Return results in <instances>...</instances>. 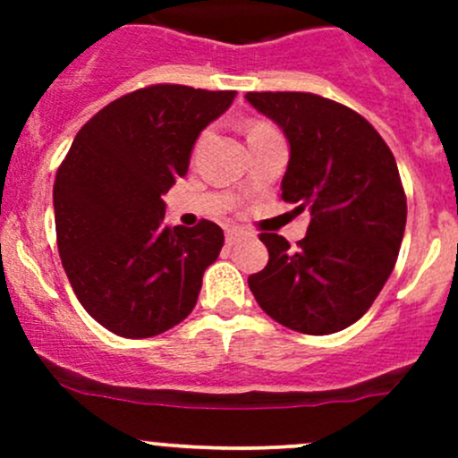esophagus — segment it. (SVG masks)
I'll use <instances>...</instances> for the list:
<instances>
[{"label": "esophagus", "instance_id": "1", "mask_svg": "<svg viewBox=\"0 0 458 458\" xmlns=\"http://www.w3.org/2000/svg\"><path fill=\"white\" fill-rule=\"evenodd\" d=\"M243 237H246V233H243V230H237V228L225 230V243H228V246H234V243L242 242Z\"/></svg>", "mask_w": 458, "mask_h": 458}]
</instances>
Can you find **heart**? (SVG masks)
<instances>
[{
  "label": "heart",
  "instance_id": "1",
  "mask_svg": "<svg viewBox=\"0 0 458 458\" xmlns=\"http://www.w3.org/2000/svg\"><path fill=\"white\" fill-rule=\"evenodd\" d=\"M263 131H270V126H266V123H252L250 131H248V137L257 135V132H263Z\"/></svg>",
  "mask_w": 458,
  "mask_h": 458
}]
</instances>
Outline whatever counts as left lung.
<instances>
[{"label":"left lung","instance_id":"8db88e82","mask_svg":"<svg viewBox=\"0 0 458 458\" xmlns=\"http://www.w3.org/2000/svg\"><path fill=\"white\" fill-rule=\"evenodd\" d=\"M284 131L281 199L310 210L297 248L263 233L267 266L248 276L266 315L303 335H332L368 312L394 270L405 192L387 143L359 113L312 92H248Z\"/></svg>","mask_w":458,"mask_h":458}]
</instances>
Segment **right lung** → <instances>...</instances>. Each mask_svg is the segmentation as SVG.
<instances>
[{"label":"right lung","mask_w":458,"mask_h":458,"mask_svg":"<svg viewBox=\"0 0 458 458\" xmlns=\"http://www.w3.org/2000/svg\"><path fill=\"white\" fill-rule=\"evenodd\" d=\"M234 90L157 84L101 108L77 132L53 186L64 270L106 330L146 339L192 312L224 230L212 221L168 228L161 197L186 177L203 128Z\"/></svg>","instance_id":"1"}]
</instances>
